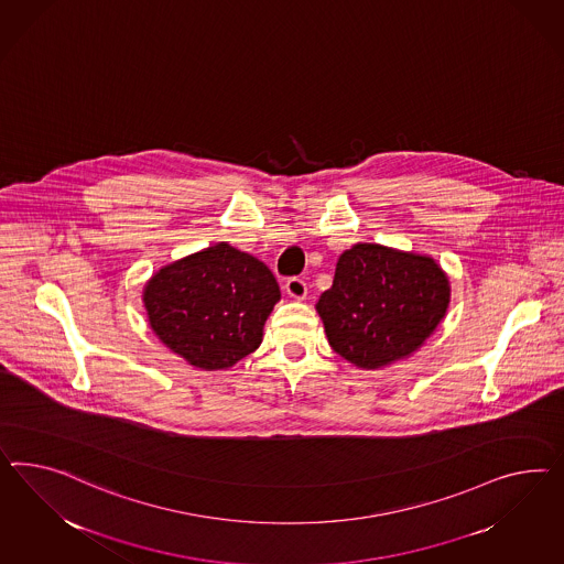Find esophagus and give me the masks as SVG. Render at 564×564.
Returning a JSON list of instances; mask_svg holds the SVG:
<instances>
[{
  "instance_id": "1",
  "label": "esophagus",
  "mask_w": 564,
  "mask_h": 564,
  "mask_svg": "<svg viewBox=\"0 0 564 564\" xmlns=\"http://www.w3.org/2000/svg\"><path fill=\"white\" fill-rule=\"evenodd\" d=\"M285 290L290 293L293 300H305V295H307V285H305L304 279H300V276H291L288 279V283H285Z\"/></svg>"
}]
</instances>
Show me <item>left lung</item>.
Listing matches in <instances>:
<instances>
[{"label":"left lung","mask_w":564,"mask_h":564,"mask_svg":"<svg viewBox=\"0 0 564 564\" xmlns=\"http://www.w3.org/2000/svg\"><path fill=\"white\" fill-rule=\"evenodd\" d=\"M452 300L449 276L429 254L359 242L336 260L316 312L330 347L359 369H381L425 345Z\"/></svg>","instance_id":"left-lung-1"}]
</instances>
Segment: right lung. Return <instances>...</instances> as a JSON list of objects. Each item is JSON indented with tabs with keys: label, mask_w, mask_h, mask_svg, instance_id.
Returning a JSON list of instances; mask_svg holds the SVG:
<instances>
[{
	"label": "right lung",
	"mask_w": 564,
	"mask_h": 564,
	"mask_svg": "<svg viewBox=\"0 0 564 564\" xmlns=\"http://www.w3.org/2000/svg\"><path fill=\"white\" fill-rule=\"evenodd\" d=\"M141 300L167 349L188 366L217 371L259 349L281 290L262 260L217 242L155 271Z\"/></svg>",
	"instance_id": "1"
}]
</instances>
